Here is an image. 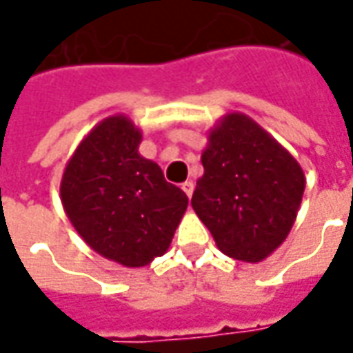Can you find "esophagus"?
I'll use <instances>...</instances> for the list:
<instances>
[{"label": "esophagus", "instance_id": "34e87169", "mask_svg": "<svg viewBox=\"0 0 353 353\" xmlns=\"http://www.w3.org/2000/svg\"><path fill=\"white\" fill-rule=\"evenodd\" d=\"M182 190H184V194H186L188 198H192V194H194V182L192 181L182 182Z\"/></svg>", "mask_w": 353, "mask_h": 353}]
</instances>
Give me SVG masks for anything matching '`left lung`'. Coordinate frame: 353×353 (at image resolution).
<instances>
[{
  "label": "left lung",
  "instance_id": "1",
  "mask_svg": "<svg viewBox=\"0 0 353 353\" xmlns=\"http://www.w3.org/2000/svg\"><path fill=\"white\" fill-rule=\"evenodd\" d=\"M208 140L192 208L223 254L263 261L296 221L305 188L302 167L242 113L223 117Z\"/></svg>",
  "mask_w": 353,
  "mask_h": 353
}]
</instances>
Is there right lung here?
Segmentation results:
<instances>
[{"label": "right lung", "mask_w": 353, "mask_h": 353, "mask_svg": "<svg viewBox=\"0 0 353 353\" xmlns=\"http://www.w3.org/2000/svg\"><path fill=\"white\" fill-rule=\"evenodd\" d=\"M140 142L128 117H107L80 142L61 179L72 227L94 252L125 267H144L165 254L188 208L161 167L138 153Z\"/></svg>", "instance_id": "1"}]
</instances>
